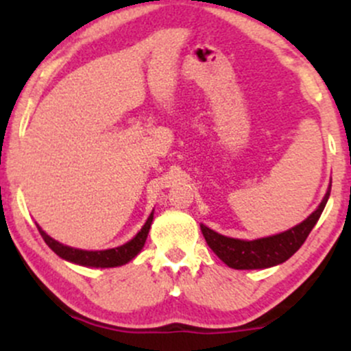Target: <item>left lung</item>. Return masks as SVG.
<instances>
[{
  "label": "left lung",
  "instance_id": "1",
  "mask_svg": "<svg viewBox=\"0 0 351 351\" xmlns=\"http://www.w3.org/2000/svg\"><path fill=\"white\" fill-rule=\"evenodd\" d=\"M330 196V188L325 195L324 201L320 203L315 211L310 215L304 223L299 226L289 229V231L280 232V234L263 237V239L256 241H241L226 237L223 234H217L201 224V232H203L204 239L209 247L215 251V254L232 269H265L272 267V265L282 264L293 256L300 249V245L305 243L310 231L317 224L318 217L324 211L325 204Z\"/></svg>",
  "mask_w": 351,
  "mask_h": 351
}]
</instances>
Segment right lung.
<instances>
[{"label": "right lung", "mask_w": 351, "mask_h": 351, "mask_svg": "<svg viewBox=\"0 0 351 351\" xmlns=\"http://www.w3.org/2000/svg\"><path fill=\"white\" fill-rule=\"evenodd\" d=\"M152 221H153V213L147 219L145 226L140 229V232L134 237V239L128 241L127 244L120 245V247L107 249V251H82V249L69 247V245H64L58 243V241L52 239V237L47 236L41 228L38 229L39 232H41L44 243L49 245L52 251L58 254L59 257H62V259L71 261V263H75L80 265H86V267H117V265L127 264L128 261L134 259L136 254L142 251L145 241H147L148 231H150Z\"/></svg>", "instance_id": "1"}]
</instances>
